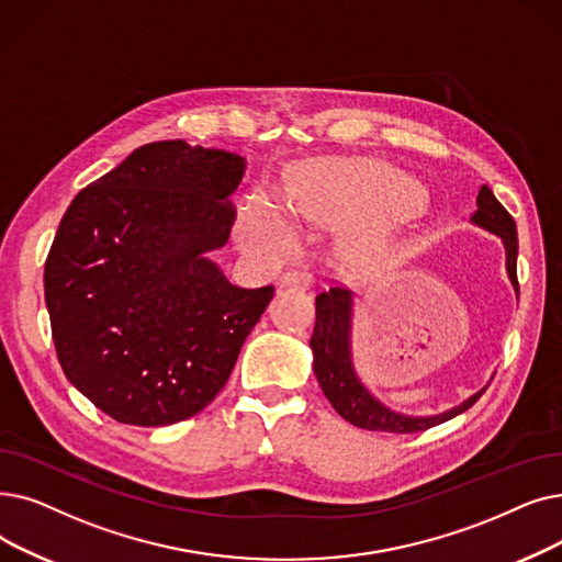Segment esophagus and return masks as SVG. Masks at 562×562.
I'll list each match as a JSON object with an SVG mask.
<instances>
[{
	"label": "esophagus",
	"instance_id": "1",
	"mask_svg": "<svg viewBox=\"0 0 562 562\" xmlns=\"http://www.w3.org/2000/svg\"><path fill=\"white\" fill-rule=\"evenodd\" d=\"M282 282L289 284V286L307 289V286H312L314 278H312V273L307 271V268H294V271H286V273L282 276Z\"/></svg>",
	"mask_w": 562,
	"mask_h": 562
}]
</instances>
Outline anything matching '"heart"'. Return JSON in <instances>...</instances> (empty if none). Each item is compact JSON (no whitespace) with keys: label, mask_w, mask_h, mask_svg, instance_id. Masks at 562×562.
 <instances>
[{"label":"heart","mask_w":562,"mask_h":562,"mask_svg":"<svg viewBox=\"0 0 562 562\" xmlns=\"http://www.w3.org/2000/svg\"><path fill=\"white\" fill-rule=\"evenodd\" d=\"M291 211L310 221L335 225H368L372 229L358 238L364 257L390 255L400 246V232L390 217L416 213L423 206L420 192L393 167L381 162L337 165L291 192ZM384 223L381 224L380 221ZM240 240L261 250H286L294 232L284 215L266 200H257L238 225Z\"/></svg>","instance_id":"heart-1"}]
</instances>
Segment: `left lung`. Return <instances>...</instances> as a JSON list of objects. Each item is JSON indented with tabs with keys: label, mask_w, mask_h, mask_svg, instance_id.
<instances>
[{
	"label": "left lung",
	"mask_w": 562,
	"mask_h": 562,
	"mask_svg": "<svg viewBox=\"0 0 562 562\" xmlns=\"http://www.w3.org/2000/svg\"><path fill=\"white\" fill-rule=\"evenodd\" d=\"M471 221L501 236L505 246V268L512 286L519 294V280H517V255H519V240H517V225L515 217H512L505 206L494 198L492 188L482 186L477 192V211L473 213ZM351 307L353 299L351 291L333 284L324 289L319 296H316V322L314 333L310 339V347L314 353V374L319 381L324 395L333 404V408L339 413L347 423L370 429V431H390V434H413V431H425L429 427L441 425L467 408H471L486 387L480 393L469 397L463 404L438 413V416L427 418H413L397 413L393 408L383 406L368 387L362 385L353 370L351 360Z\"/></svg>",
	"instance_id": "left-lung-1"
}]
</instances>
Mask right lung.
<instances>
[{
    "instance_id": "obj_1",
    "label": "right lung",
    "mask_w": 562,
    "mask_h": 562,
    "mask_svg": "<svg viewBox=\"0 0 562 562\" xmlns=\"http://www.w3.org/2000/svg\"><path fill=\"white\" fill-rule=\"evenodd\" d=\"M246 160L183 139L144 144L78 192L45 259L66 379L110 418L162 427L225 387L273 286L232 284L223 248Z\"/></svg>"
}]
</instances>
